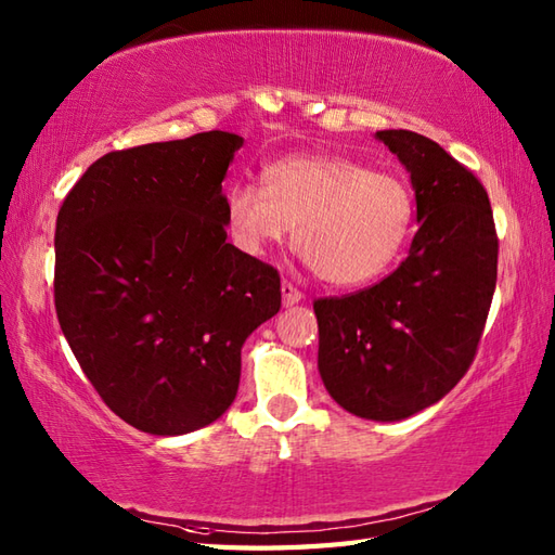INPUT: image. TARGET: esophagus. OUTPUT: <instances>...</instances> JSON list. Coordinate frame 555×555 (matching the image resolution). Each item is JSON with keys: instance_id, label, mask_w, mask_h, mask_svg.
<instances>
[{"instance_id": "esophagus-1", "label": "esophagus", "mask_w": 555, "mask_h": 555, "mask_svg": "<svg viewBox=\"0 0 555 555\" xmlns=\"http://www.w3.org/2000/svg\"><path fill=\"white\" fill-rule=\"evenodd\" d=\"M281 298H284L286 308H291V305H296V302L302 300V293L296 286H293L291 281H284V284H281Z\"/></svg>"}]
</instances>
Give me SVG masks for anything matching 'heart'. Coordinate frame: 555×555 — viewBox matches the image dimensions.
I'll use <instances>...</instances> for the list:
<instances>
[{
    "mask_svg": "<svg viewBox=\"0 0 555 555\" xmlns=\"http://www.w3.org/2000/svg\"><path fill=\"white\" fill-rule=\"evenodd\" d=\"M227 195L235 243L262 255L291 229L298 255L332 286H362L403 253L415 223V193L393 171H372L344 155H293Z\"/></svg>",
    "mask_w": 555,
    "mask_h": 555,
    "instance_id": "obj_1",
    "label": "heart"
}]
</instances>
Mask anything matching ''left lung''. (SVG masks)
I'll return each instance as SVG.
<instances>
[{
	"label": "left lung",
	"mask_w": 555,
	"mask_h": 555,
	"mask_svg": "<svg viewBox=\"0 0 555 555\" xmlns=\"http://www.w3.org/2000/svg\"><path fill=\"white\" fill-rule=\"evenodd\" d=\"M405 164L420 229L379 284L314 300L320 374L340 408L396 422L463 379L485 334L499 271L489 195L465 164L420 133L376 131Z\"/></svg>",
	"instance_id": "1"
}]
</instances>
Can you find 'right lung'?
Wrapping results in <instances>:
<instances>
[{
	"mask_svg": "<svg viewBox=\"0 0 555 555\" xmlns=\"http://www.w3.org/2000/svg\"><path fill=\"white\" fill-rule=\"evenodd\" d=\"M241 135L114 150L64 197L54 308L107 408L176 436L221 417L241 348L281 308L279 271L227 243L221 181Z\"/></svg>",
	"mask_w": 555,
	"mask_h": 555,
	"instance_id": "add662e5",
	"label": "right lung"
}]
</instances>
